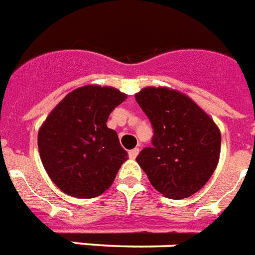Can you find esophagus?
Instances as JSON below:
<instances>
[{
	"label": "esophagus",
	"mask_w": 255,
	"mask_h": 255,
	"mask_svg": "<svg viewBox=\"0 0 255 255\" xmlns=\"http://www.w3.org/2000/svg\"><path fill=\"white\" fill-rule=\"evenodd\" d=\"M138 152H139V148H138V147L133 148V150H130V151H129L130 159H135V158H137V155H138Z\"/></svg>",
	"instance_id": "1"
}]
</instances>
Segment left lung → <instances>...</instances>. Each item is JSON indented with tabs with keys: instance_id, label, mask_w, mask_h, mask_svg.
<instances>
[{
	"instance_id": "obj_1",
	"label": "left lung",
	"mask_w": 255,
	"mask_h": 255,
	"mask_svg": "<svg viewBox=\"0 0 255 255\" xmlns=\"http://www.w3.org/2000/svg\"><path fill=\"white\" fill-rule=\"evenodd\" d=\"M135 100L154 129L152 146L137 156L152 187L175 200L196 193L219 163V128L189 97L172 89L144 88Z\"/></svg>"
}]
</instances>
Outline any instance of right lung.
<instances>
[{
    "label": "right lung",
    "instance_id": "1",
    "mask_svg": "<svg viewBox=\"0 0 255 255\" xmlns=\"http://www.w3.org/2000/svg\"><path fill=\"white\" fill-rule=\"evenodd\" d=\"M125 99L118 89L87 85L68 93L48 115L38 147L47 174L63 192L92 199L112 185L128 152L107 121Z\"/></svg>",
    "mask_w": 255,
    "mask_h": 255
}]
</instances>
